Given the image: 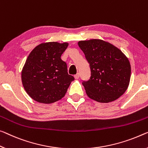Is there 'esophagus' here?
I'll return each instance as SVG.
<instances>
[{"instance_id": "obj_1", "label": "esophagus", "mask_w": 148, "mask_h": 148, "mask_svg": "<svg viewBox=\"0 0 148 148\" xmlns=\"http://www.w3.org/2000/svg\"><path fill=\"white\" fill-rule=\"evenodd\" d=\"M79 76H80V74H79V73H77L76 75H75L74 77H75V79H78L79 78Z\"/></svg>"}]
</instances>
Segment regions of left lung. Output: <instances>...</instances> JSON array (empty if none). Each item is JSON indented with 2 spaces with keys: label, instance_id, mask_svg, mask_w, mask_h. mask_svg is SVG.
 I'll list each match as a JSON object with an SVG mask.
<instances>
[{
  "label": "left lung",
  "instance_id": "left-lung-1",
  "mask_svg": "<svg viewBox=\"0 0 148 148\" xmlns=\"http://www.w3.org/2000/svg\"><path fill=\"white\" fill-rule=\"evenodd\" d=\"M78 45L90 69L89 79L82 83L88 97L104 103L119 99L129 85L128 59L114 45L101 40L80 41Z\"/></svg>",
  "mask_w": 148,
  "mask_h": 148
}]
</instances>
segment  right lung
I'll list each match as a JSON object with an SVG mask.
<instances>
[{
  "mask_svg": "<svg viewBox=\"0 0 148 148\" xmlns=\"http://www.w3.org/2000/svg\"><path fill=\"white\" fill-rule=\"evenodd\" d=\"M68 43H43L29 53L22 71V85L32 99L38 103H53L65 96L73 76L67 73L61 56Z\"/></svg>",
  "mask_w": 148,
  "mask_h": 148,
  "instance_id": "1",
  "label": "right lung"
}]
</instances>
